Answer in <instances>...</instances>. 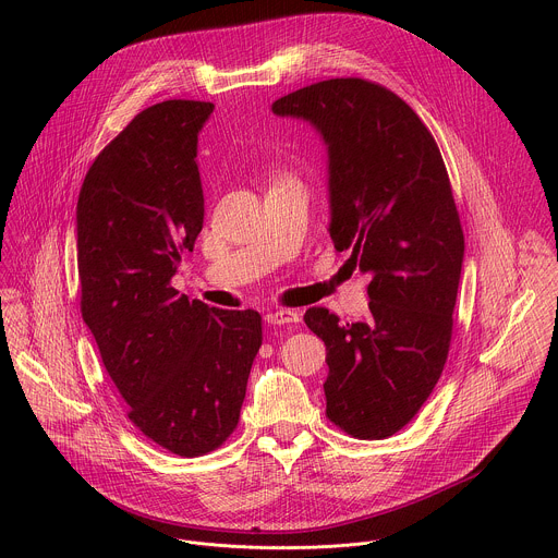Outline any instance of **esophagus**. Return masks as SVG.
<instances>
[{"label": "esophagus", "instance_id": "esophagus-1", "mask_svg": "<svg viewBox=\"0 0 558 558\" xmlns=\"http://www.w3.org/2000/svg\"><path fill=\"white\" fill-rule=\"evenodd\" d=\"M265 320L274 327H284V325H295L300 323V313L291 308H280V311H269L265 315Z\"/></svg>", "mask_w": 558, "mask_h": 558}]
</instances>
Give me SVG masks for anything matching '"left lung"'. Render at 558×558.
I'll return each instance as SVG.
<instances>
[{
  "instance_id": "left-lung-1",
  "label": "left lung",
  "mask_w": 558,
  "mask_h": 558,
  "mask_svg": "<svg viewBox=\"0 0 558 558\" xmlns=\"http://www.w3.org/2000/svg\"><path fill=\"white\" fill-rule=\"evenodd\" d=\"M271 110L325 141L329 233L371 276L368 320L304 313L327 347V417L357 439H386L417 415L448 357L463 231L444 158L413 108L364 78L300 88Z\"/></svg>"
}]
</instances>
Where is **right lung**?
<instances>
[{"mask_svg": "<svg viewBox=\"0 0 558 558\" xmlns=\"http://www.w3.org/2000/svg\"><path fill=\"white\" fill-rule=\"evenodd\" d=\"M207 101H163L104 147L76 201L82 315L130 422L181 457L218 448L238 426L258 311H225L172 287L203 229L198 132Z\"/></svg>", "mask_w": 558, "mask_h": 558, "instance_id": "obj_1", "label": "right lung"}]
</instances>
